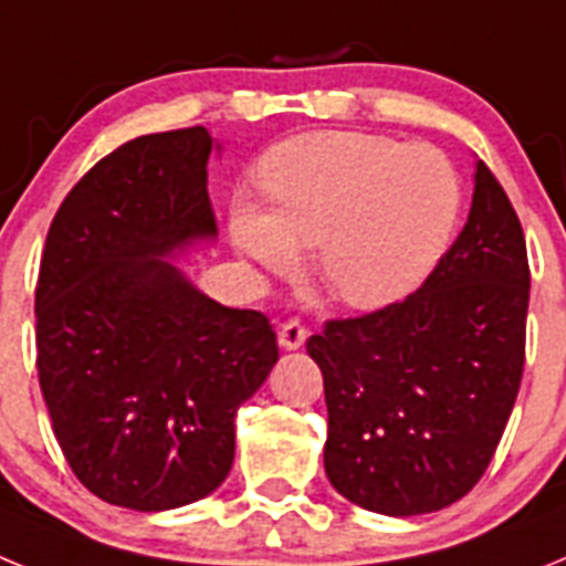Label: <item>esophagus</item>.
Here are the masks:
<instances>
[{
	"instance_id": "1",
	"label": "esophagus",
	"mask_w": 566,
	"mask_h": 566,
	"mask_svg": "<svg viewBox=\"0 0 566 566\" xmlns=\"http://www.w3.org/2000/svg\"><path fill=\"white\" fill-rule=\"evenodd\" d=\"M306 337H308V332L300 326L297 319H289V323H283L277 332L280 348H286V352H297L300 345L306 343Z\"/></svg>"
}]
</instances>
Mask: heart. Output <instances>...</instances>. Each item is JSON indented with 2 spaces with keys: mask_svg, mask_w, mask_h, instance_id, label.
I'll use <instances>...</instances> for the list:
<instances>
[{
  "mask_svg": "<svg viewBox=\"0 0 566 566\" xmlns=\"http://www.w3.org/2000/svg\"><path fill=\"white\" fill-rule=\"evenodd\" d=\"M260 178L272 212L234 203V247L272 274L297 266V247H314L317 277L359 312L417 292L462 218L464 189L451 158L388 135H297L263 158Z\"/></svg>",
  "mask_w": 566,
  "mask_h": 566,
  "instance_id": "1",
  "label": "heart"
}]
</instances>
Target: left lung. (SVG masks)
Listing matches in <instances>:
<instances>
[{
    "mask_svg": "<svg viewBox=\"0 0 566 566\" xmlns=\"http://www.w3.org/2000/svg\"><path fill=\"white\" fill-rule=\"evenodd\" d=\"M530 266L522 223L484 161L453 247L402 303L308 337L323 371L326 476L382 516H422L482 479L524 371Z\"/></svg>",
    "mask_w": 566,
    "mask_h": 566,
    "instance_id": "left-lung-1",
    "label": "left lung"
}]
</instances>
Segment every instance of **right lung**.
Masks as SVG:
<instances>
[{
  "label": "right lung",
  "instance_id": "add662e5",
  "mask_svg": "<svg viewBox=\"0 0 566 566\" xmlns=\"http://www.w3.org/2000/svg\"><path fill=\"white\" fill-rule=\"evenodd\" d=\"M203 127L127 142L84 175L44 240L36 368L78 482L158 513L209 496L234 459V413L277 363L269 319L178 266L214 243Z\"/></svg>",
  "mask_w": 566,
  "mask_h": 566
}]
</instances>
